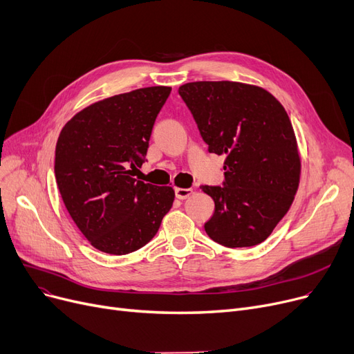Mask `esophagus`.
Wrapping results in <instances>:
<instances>
[{"label": "esophagus", "instance_id": "1", "mask_svg": "<svg viewBox=\"0 0 354 354\" xmlns=\"http://www.w3.org/2000/svg\"><path fill=\"white\" fill-rule=\"evenodd\" d=\"M192 193H193V190H192V189H181V187L176 189V197H177V198H180V200L187 198Z\"/></svg>", "mask_w": 354, "mask_h": 354}]
</instances>
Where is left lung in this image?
<instances>
[{"label": "left lung", "mask_w": 354, "mask_h": 354, "mask_svg": "<svg viewBox=\"0 0 354 354\" xmlns=\"http://www.w3.org/2000/svg\"><path fill=\"white\" fill-rule=\"evenodd\" d=\"M178 93L209 153L226 156L223 186H201L214 201L205 223L226 248L263 242L290 210L301 158L287 111L263 88L241 82H192Z\"/></svg>", "instance_id": "obj_1"}]
</instances>
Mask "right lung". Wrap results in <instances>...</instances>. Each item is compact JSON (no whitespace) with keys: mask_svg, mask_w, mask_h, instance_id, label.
I'll use <instances>...</instances> for the list:
<instances>
[{"mask_svg":"<svg viewBox=\"0 0 354 354\" xmlns=\"http://www.w3.org/2000/svg\"><path fill=\"white\" fill-rule=\"evenodd\" d=\"M170 92L151 86L102 99L60 132L55 174L63 203L83 236L105 254L127 255L147 245L173 206V187L132 177Z\"/></svg>","mask_w":354,"mask_h":354,"instance_id":"right-lung-1","label":"right lung"}]
</instances>
